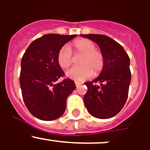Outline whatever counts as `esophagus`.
I'll list each match as a JSON object with an SVG mask.
<instances>
[{"mask_svg":"<svg viewBox=\"0 0 150 150\" xmlns=\"http://www.w3.org/2000/svg\"><path fill=\"white\" fill-rule=\"evenodd\" d=\"M75 86H76V87H78V86H81V85H82V83H80V82H75Z\"/></svg>","mask_w":150,"mask_h":150,"instance_id":"34e87169","label":"esophagus"}]
</instances>
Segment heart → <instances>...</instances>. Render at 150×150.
Instances as JSON below:
<instances>
[{
    "mask_svg": "<svg viewBox=\"0 0 150 150\" xmlns=\"http://www.w3.org/2000/svg\"><path fill=\"white\" fill-rule=\"evenodd\" d=\"M72 46L75 54H83L79 60L80 66L74 67L67 72V78L76 81H83L91 78L94 73L98 75L103 69L104 58L100 51L96 49L93 42L85 38L74 40ZM58 64L62 69H67L72 64V54L67 46L62 47L57 54Z\"/></svg>",
    "mask_w": 150,
    "mask_h": 150,
    "instance_id": "obj_1",
    "label": "heart"
}]
</instances>
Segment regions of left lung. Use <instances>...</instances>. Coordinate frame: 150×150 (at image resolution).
Masks as SVG:
<instances>
[{
  "mask_svg": "<svg viewBox=\"0 0 150 150\" xmlns=\"http://www.w3.org/2000/svg\"><path fill=\"white\" fill-rule=\"evenodd\" d=\"M98 44L104 64L99 76L85 83L88 90L83 97L85 106L92 116L107 119L117 114L127 100L131 75L130 59L120 44L104 35H81ZM100 83L96 85V83Z\"/></svg>",
  "mask_w": 150,
  "mask_h": 150,
  "instance_id": "obj_1",
  "label": "left lung"
}]
</instances>
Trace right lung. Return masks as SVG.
Here are the masks:
<instances>
[{
  "instance_id": "1",
  "label": "right lung",
  "mask_w": 150,
  "mask_h": 150,
  "mask_svg": "<svg viewBox=\"0 0 150 150\" xmlns=\"http://www.w3.org/2000/svg\"><path fill=\"white\" fill-rule=\"evenodd\" d=\"M77 36L45 35L32 42L22 57L19 77L22 98L30 112L40 120L61 117L68 96L76 88L69 78L57 83L64 75L57 57L60 48Z\"/></svg>"
}]
</instances>
